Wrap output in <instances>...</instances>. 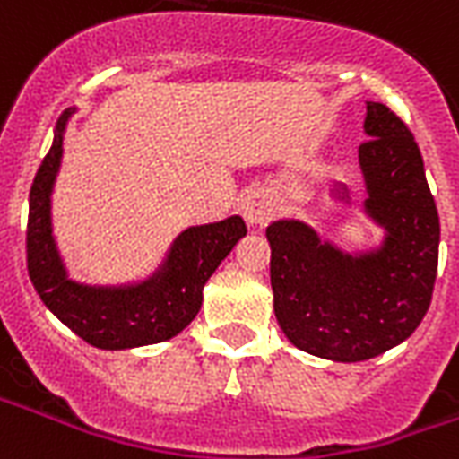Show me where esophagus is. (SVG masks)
<instances>
[{"label":"esophagus","instance_id":"esophagus-1","mask_svg":"<svg viewBox=\"0 0 459 459\" xmlns=\"http://www.w3.org/2000/svg\"><path fill=\"white\" fill-rule=\"evenodd\" d=\"M240 214L247 221V226L253 229H262L267 226L269 216H272V206L260 192H247L243 199H240Z\"/></svg>","mask_w":459,"mask_h":459}]
</instances>
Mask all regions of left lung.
Returning a JSON list of instances; mask_svg holds the SVG:
<instances>
[{"instance_id": "obj_1", "label": "left lung", "mask_w": 459, "mask_h": 459, "mask_svg": "<svg viewBox=\"0 0 459 459\" xmlns=\"http://www.w3.org/2000/svg\"><path fill=\"white\" fill-rule=\"evenodd\" d=\"M359 146L366 214L385 229L376 250L344 253L303 221L267 226L274 315L293 346L330 361H368L424 320L438 272L440 221L414 134L383 103H368ZM351 204V190L337 185Z\"/></svg>"}]
</instances>
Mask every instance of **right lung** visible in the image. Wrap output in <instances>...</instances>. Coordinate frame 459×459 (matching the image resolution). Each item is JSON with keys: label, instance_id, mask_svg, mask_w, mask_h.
I'll list each match as a JSON object with an SVG mask.
<instances>
[{"label": "right lung", "instance_id": "obj_1", "mask_svg": "<svg viewBox=\"0 0 459 459\" xmlns=\"http://www.w3.org/2000/svg\"><path fill=\"white\" fill-rule=\"evenodd\" d=\"M74 110H65L28 199V276L43 303L69 330L98 349H134L180 334L202 307V289L233 245L247 233L240 216L192 226L170 245L159 272L142 284L83 286L66 276L52 238L50 195L62 159V134Z\"/></svg>", "mask_w": 459, "mask_h": 459}]
</instances>
